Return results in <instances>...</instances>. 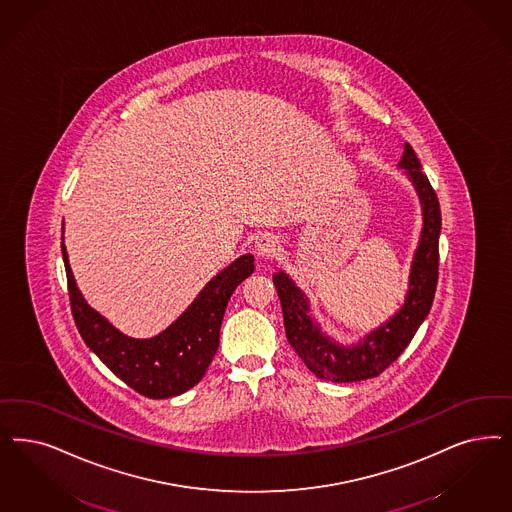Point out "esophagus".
<instances>
[{
  "label": "esophagus",
  "mask_w": 512,
  "mask_h": 512,
  "mask_svg": "<svg viewBox=\"0 0 512 512\" xmlns=\"http://www.w3.org/2000/svg\"><path fill=\"white\" fill-rule=\"evenodd\" d=\"M278 249H280V240L274 234L265 232V234L257 236V240H255V253H257V257L272 259L278 253Z\"/></svg>",
  "instance_id": "obj_1"
}]
</instances>
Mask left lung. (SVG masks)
I'll return each mask as SVG.
<instances>
[{
	"label": "left lung",
	"instance_id": "8db88e82",
	"mask_svg": "<svg viewBox=\"0 0 512 512\" xmlns=\"http://www.w3.org/2000/svg\"><path fill=\"white\" fill-rule=\"evenodd\" d=\"M399 168L414 183L423 210V229L410 266V283L405 304L401 310L371 331L353 346H340L331 336L321 331L310 316L308 297L285 272L272 276L278 297L282 302L285 335L293 350L299 353L304 365L318 378L331 382H359L374 378L405 352L412 336L416 335L423 319L427 318L435 299L439 280V234H441V206L429 179L422 172V164L410 143Z\"/></svg>",
	"mask_w": 512,
	"mask_h": 512
}]
</instances>
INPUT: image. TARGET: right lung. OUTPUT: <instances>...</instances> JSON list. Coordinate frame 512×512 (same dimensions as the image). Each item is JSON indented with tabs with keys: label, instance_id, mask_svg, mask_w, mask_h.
Returning a JSON list of instances; mask_svg holds the SVG:
<instances>
[{
	"label": "right lung",
	"instance_id": "obj_1",
	"mask_svg": "<svg viewBox=\"0 0 512 512\" xmlns=\"http://www.w3.org/2000/svg\"><path fill=\"white\" fill-rule=\"evenodd\" d=\"M64 240V238H62ZM71 314L85 344L126 386L149 399H168L196 386L219 348V331L232 291L251 276L253 255H242L208 283L193 304L160 335L130 338L92 310L75 285L62 242Z\"/></svg>",
	"mask_w": 512,
	"mask_h": 512
}]
</instances>
